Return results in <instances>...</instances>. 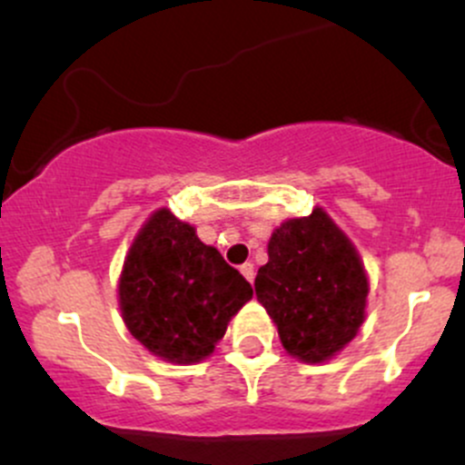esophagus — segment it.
Masks as SVG:
<instances>
[{
  "instance_id": "34e87169",
  "label": "esophagus",
  "mask_w": 465,
  "mask_h": 465,
  "mask_svg": "<svg viewBox=\"0 0 465 465\" xmlns=\"http://www.w3.org/2000/svg\"><path fill=\"white\" fill-rule=\"evenodd\" d=\"M240 273L244 275V280H247V282H251V284H253V277H255L253 264H251V262H244L242 266H240Z\"/></svg>"
}]
</instances>
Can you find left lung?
I'll use <instances>...</instances> for the list:
<instances>
[{
  "mask_svg": "<svg viewBox=\"0 0 465 465\" xmlns=\"http://www.w3.org/2000/svg\"><path fill=\"white\" fill-rule=\"evenodd\" d=\"M370 280L351 240L323 207L288 218L271 233L255 297L292 359L325 362L365 322Z\"/></svg>",
  "mask_w": 465,
  "mask_h": 465,
  "instance_id": "1",
  "label": "left lung"
}]
</instances>
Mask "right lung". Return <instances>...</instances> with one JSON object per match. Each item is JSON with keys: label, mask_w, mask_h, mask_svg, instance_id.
Returning <instances> with one entry per match:
<instances>
[{"label": "right lung", "mask_w": 465, "mask_h": 465, "mask_svg": "<svg viewBox=\"0 0 465 465\" xmlns=\"http://www.w3.org/2000/svg\"><path fill=\"white\" fill-rule=\"evenodd\" d=\"M251 297L249 282L218 249L203 244L196 229L165 207L133 238L117 282L129 332L174 365L207 359Z\"/></svg>", "instance_id": "add662e5"}]
</instances>
